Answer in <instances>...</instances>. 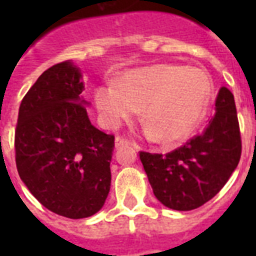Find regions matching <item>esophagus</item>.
Here are the masks:
<instances>
[{
  "label": "esophagus",
  "instance_id": "obj_1",
  "mask_svg": "<svg viewBox=\"0 0 256 256\" xmlns=\"http://www.w3.org/2000/svg\"><path fill=\"white\" fill-rule=\"evenodd\" d=\"M128 144H130V141L124 138V137H116V138H115V146H116V148L123 146V145H128Z\"/></svg>",
  "mask_w": 256,
  "mask_h": 256
}]
</instances>
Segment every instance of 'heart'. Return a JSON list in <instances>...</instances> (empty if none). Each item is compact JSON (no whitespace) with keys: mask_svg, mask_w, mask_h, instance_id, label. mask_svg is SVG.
<instances>
[{"mask_svg":"<svg viewBox=\"0 0 256 256\" xmlns=\"http://www.w3.org/2000/svg\"><path fill=\"white\" fill-rule=\"evenodd\" d=\"M208 79L200 70L159 64L128 74L118 84L96 90V104L110 126L133 116L141 110V119L160 142L186 138L207 106Z\"/></svg>","mask_w":256,"mask_h":256,"instance_id":"b5f03b06","label":"heart"}]
</instances>
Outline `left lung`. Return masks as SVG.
<instances>
[{
  "mask_svg": "<svg viewBox=\"0 0 256 256\" xmlns=\"http://www.w3.org/2000/svg\"><path fill=\"white\" fill-rule=\"evenodd\" d=\"M242 156V136L232 92L220 88L215 115L203 133L177 150L140 152L156 198L178 211L194 210L214 198L230 178Z\"/></svg>",
  "mask_w": 256,
  "mask_h": 256,
  "instance_id": "left-lung-1",
  "label": "left lung"
}]
</instances>
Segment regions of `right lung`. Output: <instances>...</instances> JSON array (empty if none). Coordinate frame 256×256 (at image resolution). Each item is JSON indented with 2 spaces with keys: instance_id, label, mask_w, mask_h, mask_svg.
Returning <instances> with one entry per match:
<instances>
[{
  "instance_id": "obj_1",
  "label": "right lung",
  "mask_w": 256,
  "mask_h": 256,
  "mask_svg": "<svg viewBox=\"0 0 256 256\" xmlns=\"http://www.w3.org/2000/svg\"><path fill=\"white\" fill-rule=\"evenodd\" d=\"M84 90L72 63L48 68L23 97L14 130L22 181L44 207L71 220L96 214L111 188L115 137L90 123Z\"/></svg>"
}]
</instances>
